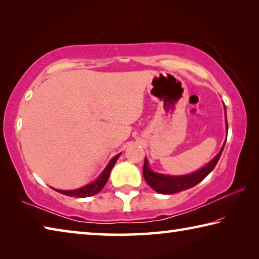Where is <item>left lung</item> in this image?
<instances>
[{"label":"left lung","mask_w":259,"mask_h":259,"mask_svg":"<svg viewBox=\"0 0 259 259\" xmlns=\"http://www.w3.org/2000/svg\"><path fill=\"white\" fill-rule=\"evenodd\" d=\"M225 122H226V129L227 128V119H226V108H225ZM225 144L223 145L222 150L219 151L218 154L213 157V159L205 164L202 168L196 170V171L183 175V176H169V175H163L159 172H154L148 166V160L145 157L143 166V175L145 178L146 183L150 185L153 190L161 194H174V193H178L182 191H185L187 188H191L193 186L198 185V184L203 181V179L208 176V175L212 171L214 166H216L219 157L222 155V152L224 150Z\"/></svg>","instance_id":"left-lung-1"}]
</instances>
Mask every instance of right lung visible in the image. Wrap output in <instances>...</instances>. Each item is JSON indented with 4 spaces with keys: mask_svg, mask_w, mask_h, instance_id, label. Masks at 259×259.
I'll return each instance as SVG.
<instances>
[{
    "mask_svg": "<svg viewBox=\"0 0 259 259\" xmlns=\"http://www.w3.org/2000/svg\"><path fill=\"white\" fill-rule=\"evenodd\" d=\"M121 155L117 154L113 157V159L108 162V164L106 165V168L104 169V171L99 175V177L94 181L93 183L88 184V185L83 186L81 188H77V190H68V191H63V190H54L61 193V194H65L67 196H75V198H88V196H93L98 194V193L103 190V187L105 186V184L107 183L108 178H109V174H111V170L114 166V164L116 163L117 159Z\"/></svg>",
    "mask_w": 259,
    "mask_h": 259,
    "instance_id": "1",
    "label": "right lung"
}]
</instances>
